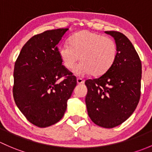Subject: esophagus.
Masks as SVG:
<instances>
[{"label": "esophagus", "mask_w": 152, "mask_h": 152, "mask_svg": "<svg viewBox=\"0 0 152 152\" xmlns=\"http://www.w3.org/2000/svg\"><path fill=\"white\" fill-rule=\"evenodd\" d=\"M84 82H85V80H84L83 79H82V78H80V77L77 78V83L78 84L84 83Z\"/></svg>", "instance_id": "esophagus-1"}]
</instances>
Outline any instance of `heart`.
I'll list each match as a JSON object with an SVG mask.
<instances>
[{
	"mask_svg": "<svg viewBox=\"0 0 152 152\" xmlns=\"http://www.w3.org/2000/svg\"><path fill=\"white\" fill-rule=\"evenodd\" d=\"M58 53L62 63L66 69L74 68L75 74L84 76L93 74L102 75L112 66L117 56L115 41L108 37L90 31H82L73 35L69 45L63 44L59 47Z\"/></svg>",
	"mask_w": 152,
	"mask_h": 152,
	"instance_id": "1",
	"label": "heart"
}]
</instances>
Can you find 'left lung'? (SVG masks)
Segmentation results:
<instances>
[{"mask_svg": "<svg viewBox=\"0 0 152 152\" xmlns=\"http://www.w3.org/2000/svg\"><path fill=\"white\" fill-rule=\"evenodd\" d=\"M105 33L115 39L116 58L104 75L86 80V104L94 123L113 128L126 121L138 104L142 66L138 54L126 36L118 31Z\"/></svg>", "mask_w": 152, "mask_h": 152, "instance_id": "8db88e82", "label": "left lung"}]
</instances>
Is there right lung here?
<instances>
[{
	"instance_id": "add662e5",
	"label": "right lung",
	"mask_w": 152,
	"mask_h": 152,
	"mask_svg": "<svg viewBox=\"0 0 152 152\" xmlns=\"http://www.w3.org/2000/svg\"><path fill=\"white\" fill-rule=\"evenodd\" d=\"M68 30H50L32 37L15 61L14 99L28 121L39 127L61 119L77 85L76 77L62 65L58 53V44Z\"/></svg>"
}]
</instances>
